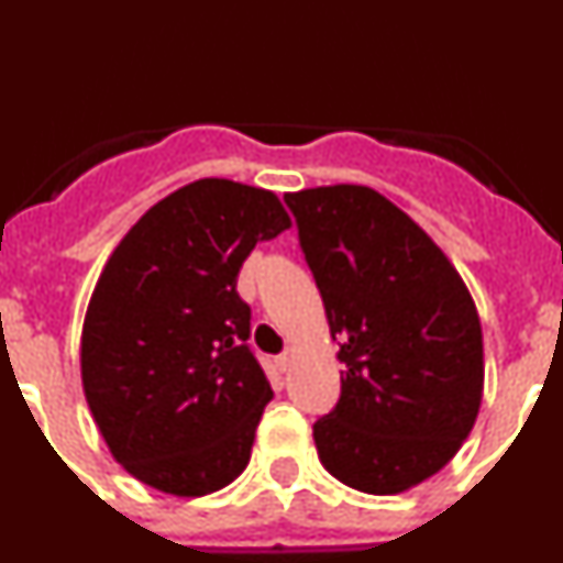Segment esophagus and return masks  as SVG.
I'll use <instances>...</instances> for the list:
<instances>
[{"label": "esophagus", "mask_w": 563, "mask_h": 563, "mask_svg": "<svg viewBox=\"0 0 563 563\" xmlns=\"http://www.w3.org/2000/svg\"><path fill=\"white\" fill-rule=\"evenodd\" d=\"M290 363H292V352H282V355L276 357V366H278V369H282V372L290 369Z\"/></svg>", "instance_id": "1"}]
</instances>
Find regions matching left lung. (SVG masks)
Wrapping results in <instances>:
<instances>
[{"instance_id":"obj_1","label":"left lung","mask_w":563,"mask_h":563,"mask_svg":"<svg viewBox=\"0 0 563 563\" xmlns=\"http://www.w3.org/2000/svg\"><path fill=\"white\" fill-rule=\"evenodd\" d=\"M341 352V397L312 426L318 460L363 494L429 479L482 402V327L445 253L366 186L285 194Z\"/></svg>"}]
</instances>
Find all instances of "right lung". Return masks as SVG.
<instances>
[{
    "label": "right lung",
    "instance_id": "obj_1",
    "mask_svg": "<svg viewBox=\"0 0 563 563\" xmlns=\"http://www.w3.org/2000/svg\"><path fill=\"white\" fill-rule=\"evenodd\" d=\"M285 228L276 194L206 177L148 208L98 278L84 395L114 460L163 494H213L251 460L273 389L236 276Z\"/></svg>",
    "mask_w": 563,
    "mask_h": 563
}]
</instances>
